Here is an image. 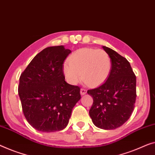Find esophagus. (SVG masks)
<instances>
[{"label": "esophagus", "mask_w": 155, "mask_h": 155, "mask_svg": "<svg viewBox=\"0 0 155 155\" xmlns=\"http://www.w3.org/2000/svg\"><path fill=\"white\" fill-rule=\"evenodd\" d=\"M80 92H81V95H84V94H86L87 91L85 89H84V88H81V89Z\"/></svg>", "instance_id": "1"}]
</instances>
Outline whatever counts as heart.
Listing matches in <instances>:
<instances>
[{"label": "heart", "mask_w": 155, "mask_h": 155, "mask_svg": "<svg viewBox=\"0 0 155 155\" xmlns=\"http://www.w3.org/2000/svg\"><path fill=\"white\" fill-rule=\"evenodd\" d=\"M111 67V59L105 51L83 48L69 57L68 63L64 64L63 71L66 80L71 85L77 84L83 77L89 85L97 86L107 79Z\"/></svg>", "instance_id": "1"}]
</instances>
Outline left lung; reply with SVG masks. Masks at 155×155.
<instances>
[{
    "label": "left lung",
    "mask_w": 155,
    "mask_h": 155,
    "mask_svg": "<svg viewBox=\"0 0 155 155\" xmlns=\"http://www.w3.org/2000/svg\"><path fill=\"white\" fill-rule=\"evenodd\" d=\"M102 48L111 59V70L103 84L87 91L93 98L89 114L96 127L110 130L131 116L137 98V78L125 58L111 48Z\"/></svg>",
    "instance_id": "left-lung-1"
}]
</instances>
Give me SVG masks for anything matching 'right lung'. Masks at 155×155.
<instances>
[{
	"instance_id": "right-lung-1",
	"label": "right lung",
	"mask_w": 155,
	"mask_h": 155,
	"mask_svg": "<svg viewBox=\"0 0 155 155\" xmlns=\"http://www.w3.org/2000/svg\"><path fill=\"white\" fill-rule=\"evenodd\" d=\"M70 53L62 45L46 48L20 76L18 92L23 112L37 130L54 132L63 129L81 99L80 87L64 80L63 64Z\"/></svg>"
}]
</instances>
